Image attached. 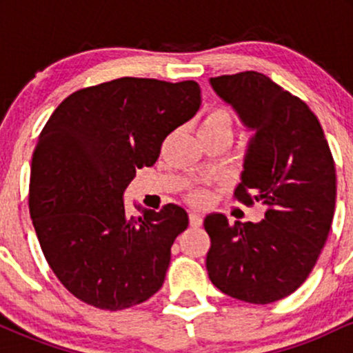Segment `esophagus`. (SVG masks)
Returning a JSON list of instances; mask_svg holds the SVG:
<instances>
[{
	"instance_id": "1",
	"label": "esophagus",
	"mask_w": 353,
	"mask_h": 353,
	"mask_svg": "<svg viewBox=\"0 0 353 353\" xmlns=\"http://www.w3.org/2000/svg\"><path fill=\"white\" fill-rule=\"evenodd\" d=\"M189 222H190V225H192V228H201V225H202V216H201V214H197V212H190L189 214Z\"/></svg>"
}]
</instances>
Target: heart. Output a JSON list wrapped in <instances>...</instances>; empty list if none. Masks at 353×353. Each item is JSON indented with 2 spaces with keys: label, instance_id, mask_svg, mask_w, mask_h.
<instances>
[{
  "label": "heart",
  "instance_id": "heart-1",
  "mask_svg": "<svg viewBox=\"0 0 353 353\" xmlns=\"http://www.w3.org/2000/svg\"><path fill=\"white\" fill-rule=\"evenodd\" d=\"M232 116L222 108H214L205 112L199 121V134H232ZM194 204H204L208 201V194L204 190H196L190 196Z\"/></svg>",
  "mask_w": 353,
  "mask_h": 353
}]
</instances>
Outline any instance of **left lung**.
Returning <instances> with one entry per match:
<instances>
[{"mask_svg": "<svg viewBox=\"0 0 353 353\" xmlns=\"http://www.w3.org/2000/svg\"><path fill=\"white\" fill-rule=\"evenodd\" d=\"M210 84L255 131L234 197L267 210L259 224L205 217V267L221 292L272 303L307 281L325 245L337 196L334 157L317 116L265 74H224Z\"/></svg>", "mask_w": 353, "mask_h": 353, "instance_id": "left-lung-1", "label": "left lung"}]
</instances>
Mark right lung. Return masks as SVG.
<instances>
[{"instance_id":"right-lung-1","label":"right lung","mask_w":353,"mask_h":353,"mask_svg":"<svg viewBox=\"0 0 353 353\" xmlns=\"http://www.w3.org/2000/svg\"><path fill=\"white\" fill-rule=\"evenodd\" d=\"M199 106L196 81L119 78L78 89L48 119L31 161L28 205L48 264L81 302L124 310L163 287L188 212L165 204L128 216L123 194Z\"/></svg>"}]
</instances>
